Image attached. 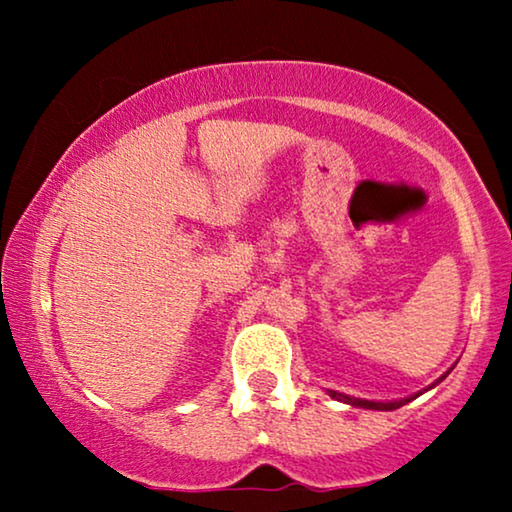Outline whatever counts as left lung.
Masks as SVG:
<instances>
[{
	"label": "left lung",
	"mask_w": 512,
	"mask_h": 512,
	"mask_svg": "<svg viewBox=\"0 0 512 512\" xmlns=\"http://www.w3.org/2000/svg\"><path fill=\"white\" fill-rule=\"evenodd\" d=\"M452 373V368L447 370V373L443 375V377H438L436 382L433 384H429V387L426 389H422V391H417V394H412V396H408V398H398V401H368V398H356V396H349V394H342V391H333V389H328L326 394L331 396V398H335V401H340V403H347V405H352V408H363V410H396V408H401V405H405V403H410L412 398H417V396H422L424 391H429V389H433L436 387L438 382H443L447 375Z\"/></svg>",
	"instance_id": "obj_1"
}]
</instances>
